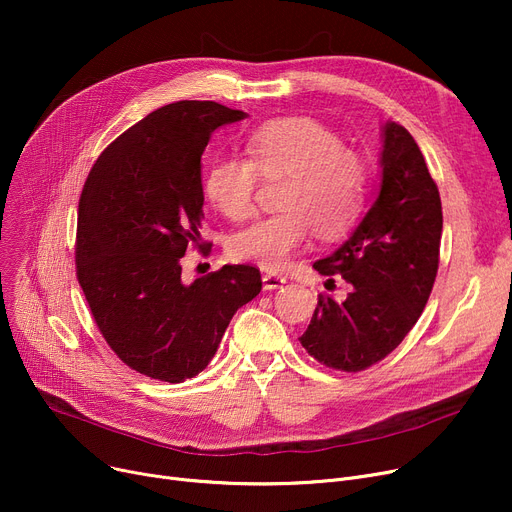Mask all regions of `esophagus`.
Masks as SVG:
<instances>
[{
  "mask_svg": "<svg viewBox=\"0 0 512 512\" xmlns=\"http://www.w3.org/2000/svg\"><path fill=\"white\" fill-rule=\"evenodd\" d=\"M282 284H286V278H284V276H278V274H263V288H265V290H276V288H280Z\"/></svg>",
  "mask_w": 512,
  "mask_h": 512,
  "instance_id": "34e87169",
  "label": "esophagus"
}]
</instances>
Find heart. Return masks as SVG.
<instances>
[{
	"label": "heart",
	"instance_id": "1",
	"mask_svg": "<svg viewBox=\"0 0 512 512\" xmlns=\"http://www.w3.org/2000/svg\"><path fill=\"white\" fill-rule=\"evenodd\" d=\"M245 151L247 159H218L205 176V195L226 218H249L259 174H284V180L276 199L280 209L230 238L234 261L278 272L305 245L311 228L321 238L351 228L363 201L365 166L334 130L307 116L274 118L247 134Z\"/></svg>",
	"mask_w": 512,
	"mask_h": 512
}]
</instances>
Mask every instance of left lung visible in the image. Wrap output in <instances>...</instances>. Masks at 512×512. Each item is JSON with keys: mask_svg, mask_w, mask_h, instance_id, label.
Returning a JSON list of instances; mask_svg holds the SVG:
<instances>
[{"mask_svg": "<svg viewBox=\"0 0 512 512\" xmlns=\"http://www.w3.org/2000/svg\"><path fill=\"white\" fill-rule=\"evenodd\" d=\"M380 191L342 245L313 263L351 284L346 299L319 294L307 353L326 367L363 371L402 342L432 294L442 238V201L405 126H382Z\"/></svg>", "mask_w": 512, "mask_h": 512, "instance_id": "left-lung-1", "label": "left lung"}]
</instances>
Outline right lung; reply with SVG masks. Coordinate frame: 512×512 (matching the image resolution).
Returning <instances> with one entry per match:
<instances>
[{
  "mask_svg": "<svg viewBox=\"0 0 512 512\" xmlns=\"http://www.w3.org/2000/svg\"><path fill=\"white\" fill-rule=\"evenodd\" d=\"M245 118L215 101L159 107L99 155L80 195L78 284L105 342L147 378H195L261 292L253 265L180 278L186 249L203 247L201 155L213 130Z\"/></svg>",
  "mask_w": 512,
  "mask_h": 512,
  "instance_id": "1",
  "label": "right lung"
}]
</instances>
